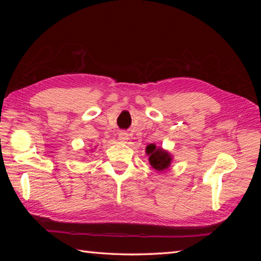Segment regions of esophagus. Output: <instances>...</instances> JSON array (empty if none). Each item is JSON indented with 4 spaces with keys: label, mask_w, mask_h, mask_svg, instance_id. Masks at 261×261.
I'll use <instances>...</instances> for the list:
<instances>
[{
    "label": "esophagus",
    "mask_w": 261,
    "mask_h": 261,
    "mask_svg": "<svg viewBox=\"0 0 261 261\" xmlns=\"http://www.w3.org/2000/svg\"><path fill=\"white\" fill-rule=\"evenodd\" d=\"M119 140L121 142H126L127 140H129V136H127L126 132H120V134H119Z\"/></svg>",
    "instance_id": "obj_1"
}]
</instances>
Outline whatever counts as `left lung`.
Segmentation results:
<instances>
[{
  "instance_id": "obj_1",
  "label": "left lung",
  "mask_w": 261,
  "mask_h": 261,
  "mask_svg": "<svg viewBox=\"0 0 261 261\" xmlns=\"http://www.w3.org/2000/svg\"><path fill=\"white\" fill-rule=\"evenodd\" d=\"M146 152L149 154V163L156 170L162 171L169 167L171 157L168 152L164 151L162 148H156L154 145H149Z\"/></svg>"
}]
</instances>
